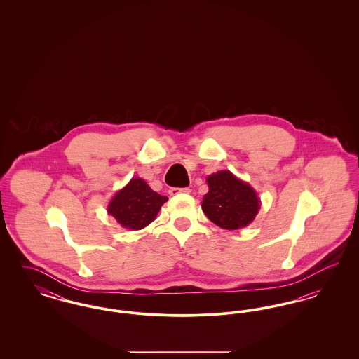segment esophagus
I'll use <instances>...</instances> for the list:
<instances>
[{
    "label": "esophagus",
    "instance_id": "1",
    "mask_svg": "<svg viewBox=\"0 0 359 359\" xmlns=\"http://www.w3.org/2000/svg\"><path fill=\"white\" fill-rule=\"evenodd\" d=\"M191 192V189L187 187L184 188H177V187H172L170 188V195H180V194H189Z\"/></svg>",
    "mask_w": 359,
    "mask_h": 359
}]
</instances>
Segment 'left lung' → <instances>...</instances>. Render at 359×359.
Instances as JSON below:
<instances>
[{
  "label": "left lung",
  "instance_id": "left-lung-1",
  "mask_svg": "<svg viewBox=\"0 0 359 359\" xmlns=\"http://www.w3.org/2000/svg\"><path fill=\"white\" fill-rule=\"evenodd\" d=\"M208 192L203 196L205 217L226 230H238L255 221L261 201L256 189L230 171H219L205 179Z\"/></svg>",
  "mask_w": 359,
  "mask_h": 359
}]
</instances>
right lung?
I'll use <instances>...</instances> for the list:
<instances>
[{"label":"right lung","instance_id":"obj_1","mask_svg":"<svg viewBox=\"0 0 359 359\" xmlns=\"http://www.w3.org/2000/svg\"><path fill=\"white\" fill-rule=\"evenodd\" d=\"M167 201V196L157 194L145 180L133 177L111 198L107 212L123 229L141 230L154 222L161 205Z\"/></svg>","mask_w":359,"mask_h":359}]
</instances>
